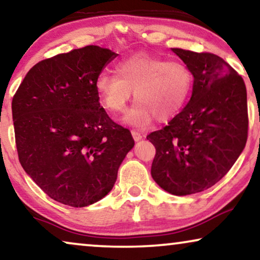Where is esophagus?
<instances>
[{"label":"esophagus","instance_id":"34e87169","mask_svg":"<svg viewBox=\"0 0 260 260\" xmlns=\"http://www.w3.org/2000/svg\"><path fill=\"white\" fill-rule=\"evenodd\" d=\"M132 136H133V139L136 141H140L143 139V134L139 132H136V131H132Z\"/></svg>","mask_w":260,"mask_h":260}]
</instances>
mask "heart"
I'll list each match as a JSON object with an SVG mask.
<instances>
[{
  "label": "heart",
  "instance_id": "1",
  "mask_svg": "<svg viewBox=\"0 0 260 260\" xmlns=\"http://www.w3.org/2000/svg\"><path fill=\"white\" fill-rule=\"evenodd\" d=\"M115 72H100L96 94L108 112L116 114L126 109L134 91L137 102L123 122L136 128H146L155 117L160 122L171 120L184 108L192 90V74L183 61L146 52L117 61Z\"/></svg>",
  "mask_w": 260,
  "mask_h": 260
}]
</instances>
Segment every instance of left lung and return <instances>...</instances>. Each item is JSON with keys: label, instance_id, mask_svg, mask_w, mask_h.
<instances>
[{"label": "left lung", "instance_id": "obj_1", "mask_svg": "<svg viewBox=\"0 0 260 260\" xmlns=\"http://www.w3.org/2000/svg\"><path fill=\"white\" fill-rule=\"evenodd\" d=\"M171 50L191 71V98L147 140L155 146L152 178L165 191L185 196L213 186L241 154L247 140V94L244 79L219 55Z\"/></svg>", "mask_w": 260, "mask_h": 260}]
</instances>
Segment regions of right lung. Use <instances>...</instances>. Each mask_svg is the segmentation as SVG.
Listing matches in <instances>:
<instances>
[{
    "label": "right lung",
    "instance_id": "right-lung-1",
    "mask_svg": "<svg viewBox=\"0 0 260 260\" xmlns=\"http://www.w3.org/2000/svg\"><path fill=\"white\" fill-rule=\"evenodd\" d=\"M90 45L34 65L12 102L19 160L57 202L86 207L113 189L134 147L127 128L100 106L95 81L116 57Z\"/></svg>",
    "mask_w": 260,
    "mask_h": 260
}]
</instances>
